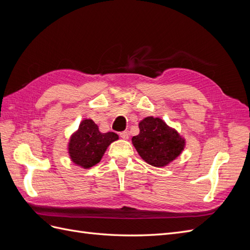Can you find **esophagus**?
Instances as JSON below:
<instances>
[{
  "instance_id": "34e87169",
  "label": "esophagus",
  "mask_w": 250,
  "mask_h": 250,
  "mask_svg": "<svg viewBox=\"0 0 250 250\" xmlns=\"http://www.w3.org/2000/svg\"><path fill=\"white\" fill-rule=\"evenodd\" d=\"M120 137L123 140H128L129 139V134H128V132H126V131H122V132H120Z\"/></svg>"
}]
</instances>
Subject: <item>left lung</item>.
I'll list each match as a JSON object with an SVG mask.
<instances>
[{
	"label": "left lung",
	"mask_w": 250,
	"mask_h": 250,
	"mask_svg": "<svg viewBox=\"0 0 250 250\" xmlns=\"http://www.w3.org/2000/svg\"><path fill=\"white\" fill-rule=\"evenodd\" d=\"M140 133L132 144L144 161L153 167H165L181 153L186 142L160 118L147 117L139 123Z\"/></svg>",
	"instance_id": "8db88e82"
}]
</instances>
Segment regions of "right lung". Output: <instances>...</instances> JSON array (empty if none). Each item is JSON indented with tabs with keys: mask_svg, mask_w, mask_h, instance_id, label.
<instances>
[{
	"mask_svg": "<svg viewBox=\"0 0 250 250\" xmlns=\"http://www.w3.org/2000/svg\"><path fill=\"white\" fill-rule=\"evenodd\" d=\"M119 139L115 132L102 133L93 120L85 119L74 132L69 143L72 162L84 169H89L101 161L107 147Z\"/></svg>",
	"mask_w": 250,
	"mask_h": 250,
	"instance_id": "obj_1",
	"label": "right lung"
}]
</instances>
